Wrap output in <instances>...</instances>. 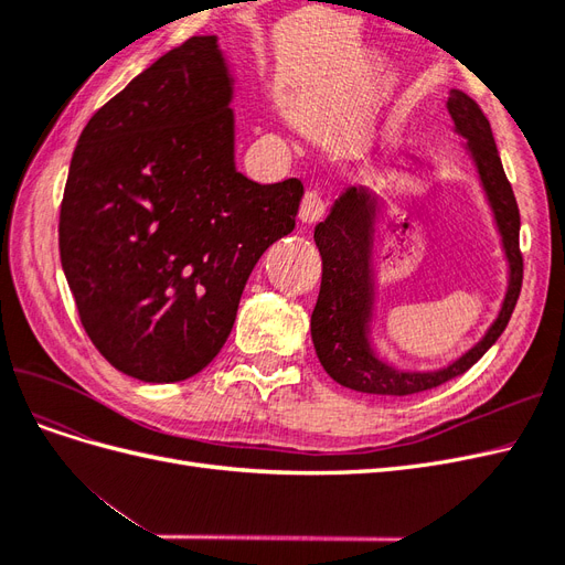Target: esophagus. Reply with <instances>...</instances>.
Masks as SVG:
<instances>
[{"instance_id":"obj_1","label":"esophagus","mask_w":565,"mask_h":565,"mask_svg":"<svg viewBox=\"0 0 565 565\" xmlns=\"http://www.w3.org/2000/svg\"><path fill=\"white\" fill-rule=\"evenodd\" d=\"M328 212V202L318 193V191H309L301 200V207H299V218L301 224H318V221Z\"/></svg>"}]
</instances>
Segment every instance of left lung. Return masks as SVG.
Returning <instances> with one entry per match:
<instances>
[{
  "instance_id": "8db88e82",
  "label": "left lung",
  "mask_w": 565,
  "mask_h": 565,
  "mask_svg": "<svg viewBox=\"0 0 565 565\" xmlns=\"http://www.w3.org/2000/svg\"><path fill=\"white\" fill-rule=\"evenodd\" d=\"M446 106L455 122V131L461 139H467L465 146L476 162L494 226L502 237L509 282L500 313L486 334L446 367L426 372L398 370L380 358L372 347L374 295H377L372 270V241L374 221H377V195L367 185H349L334 200L328 218L320 221L313 233L322 256V280L311 316V337L318 361L337 384L347 388L380 393V396H409V393L440 386L457 374H465L500 339L521 295V216L492 139L490 122L476 100L459 89H450Z\"/></svg>"
}]
</instances>
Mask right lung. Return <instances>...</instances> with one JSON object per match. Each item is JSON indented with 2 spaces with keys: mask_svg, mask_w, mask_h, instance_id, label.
<instances>
[{
  "mask_svg": "<svg viewBox=\"0 0 565 565\" xmlns=\"http://www.w3.org/2000/svg\"><path fill=\"white\" fill-rule=\"evenodd\" d=\"M231 100L216 35L191 38L96 110L73 152L63 273L94 347L134 380L207 367L252 268L295 231L303 185L237 172Z\"/></svg>",
  "mask_w": 565,
  "mask_h": 565,
  "instance_id": "right-lung-1",
  "label": "right lung"
}]
</instances>
